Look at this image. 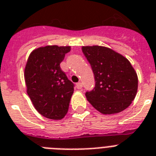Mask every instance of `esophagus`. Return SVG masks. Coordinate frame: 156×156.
Wrapping results in <instances>:
<instances>
[{"mask_svg":"<svg viewBox=\"0 0 156 156\" xmlns=\"http://www.w3.org/2000/svg\"><path fill=\"white\" fill-rule=\"evenodd\" d=\"M82 87H83V85H82V83L79 82V83H76V87L78 88V89H81V88H82Z\"/></svg>","mask_w":156,"mask_h":156,"instance_id":"34e87169","label":"esophagus"}]
</instances>
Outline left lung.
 Returning <instances> with one entry per match:
<instances>
[{
  "mask_svg": "<svg viewBox=\"0 0 156 156\" xmlns=\"http://www.w3.org/2000/svg\"><path fill=\"white\" fill-rule=\"evenodd\" d=\"M96 84L86 98L104 115L119 113L132 104L138 90V76L127 58L104 46H83Z\"/></svg>",
  "mask_w": 156,
  "mask_h": 156,
  "instance_id": "8db88e82",
  "label": "left lung"
}]
</instances>
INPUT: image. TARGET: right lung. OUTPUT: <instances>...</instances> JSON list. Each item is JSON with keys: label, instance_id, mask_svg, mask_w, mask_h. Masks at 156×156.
I'll return each instance as SVG.
<instances>
[{"label": "right lung", "instance_id": "1", "mask_svg": "<svg viewBox=\"0 0 156 156\" xmlns=\"http://www.w3.org/2000/svg\"><path fill=\"white\" fill-rule=\"evenodd\" d=\"M71 46L48 45L36 48L24 68L26 91L33 106L43 116L62 119L69 111L73 84L60 64Z\"/></svg>", "mask_w": 156, "mask_h": 156}]
</instances>
